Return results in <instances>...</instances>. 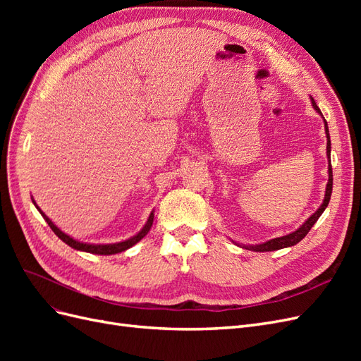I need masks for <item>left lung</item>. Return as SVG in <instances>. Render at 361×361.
<instances>
[{"label":"left lung","mask_w":361,"mask_h":361,"mask_svg":"<svg viewBox=\"0 0 361 361\" xmlns=\"http://www.w3.org/2000/svg\"><path fill=\"white\" fill-rule=\"evenodd\" d=\"M312 99V105L316 111H318L319 114L321 110L318 108V105H316L313 97H310ZM324 123H325V135H326V157H329V183H326V188H325V197H324V202L322 204L318 207V211H316L310 218H307V221H305L302 226H300L297 231L289 233V235H285V236H280V238H274L271 239V241H267L264 244H257V245H244V248L247 250H253V251H276V250H280V248H286V247H292L295 244H298L301 239L307 235L310 232V228L313 227V224L318 221V218L322 215V212L325 211V207L329 206L330 203V197H331V191H333V170H331V161H330V154H331V141H330V133H329V126H326V120L324 118Z\"/></svg>","instance_id":"obj_1"}]
</instances>
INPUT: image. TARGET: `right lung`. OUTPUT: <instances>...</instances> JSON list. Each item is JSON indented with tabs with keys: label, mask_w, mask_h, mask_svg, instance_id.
Here are the masks:
<instances>
[{
	"label": "right lung",
	"mask_w": 361,
	"mask_h": 361,
	"mask_svg": "<svg viewBox=\"0 0 361 361\" xmlns=\"http://www.w3.org/2000/svg\"><path fill=\"white\" fill-rule=\"evenodd\" d=\"M32 203L36 204V202H35V200H32ZM36 207H37V211L42 214V216L45 218V221L48 223V226L52 228V232L56 233V235L61 239L63 243H66L69 247H72V248H75V250L85 251V253H92V255L110 256V255L120 253V251H125V250L130 248L133 245H135L138 241H141V239H143V238L147 235V232L150 231L152 224H154V212H150V215H149V218H147V221H146L145 227L141 228V231H140L137 235H134L133 238L126 239V241L116 243V244H87V243H80V241H76V239H73V238H71L69 235H66L64 232H61L60 228H59L56 224H54L45 214H43V212L40 211V207H39L37 204H36Z\"/></svg>",
	"instance_id": "1"
}]
</instances>
